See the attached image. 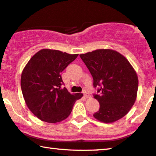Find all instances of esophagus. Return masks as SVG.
<instances>
[{"label":"esophagus","mask_w":156,"mask_h":156,"mask_svg":"<svg viewBox=\"0 0 156 156\" xmlns=\"http://www.w3.org/2000/svg\"><path fill=\"white\" fill-rule=\"evenodd\" d=\"M83 95H84L85 98H90V95H89L88 93H86V91H84V92H83Z\"/></svg>","instance_id":"obj_1"}]
</instances>
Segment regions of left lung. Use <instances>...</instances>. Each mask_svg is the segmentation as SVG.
<instances>
[{"mask_svg":"<svg viewBox=\"0 0 156 156\" xmlns=\"http://www.w3.org/2000/svg\"><path fill=\"white\" fill-rule=\"evenodd\" d=\"M80 58L93 78L100 103L95 118L103 123H113L124 117L136 101L138 76L129 61L118 52L99 49L80 54Z\"/></svg>","mask_w":156,"mask_h":156,"instance_id":"8db88e82","label":"left lung"}]
</instances>
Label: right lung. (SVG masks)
<instances>
[{"instance_id":"obj_1","label":"right lung","mask_w":156,"mask_h":156,"mask_svg":"<svg viewBox=\"0 0 156 156\" xmlns=\"http://www.w3.org/2000/svg\"><path fill=\"white\" fill-rule=\"evenodd\" d=\"M60 51L42 49L26 64L21 74L20 86L25 102L39 119L58 123L71 113L76 100L83 94H70L63 85L61 73L78 57Z\"/></svg>"}]
</instances>
